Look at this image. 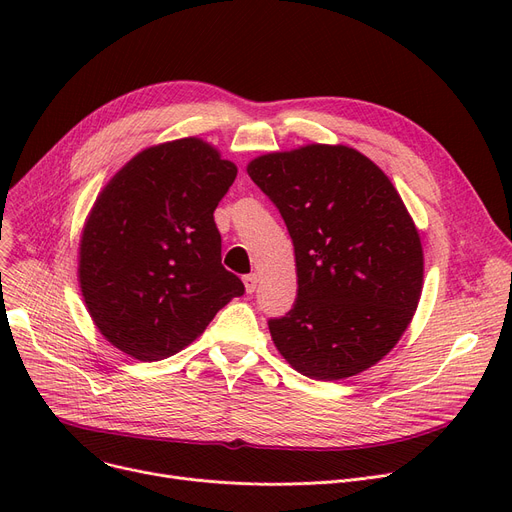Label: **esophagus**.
<instances>
[{
  "label": "esophagus",
  "mask_w": 512,
  "mask_h": 512,
  "mask_svg": "<svg viewBox=\"0 0 512 512\" xmlns=\"http://www.w3.org/2000/svg\"><path fill=\"white\" fill-rule=\"evenodd\" d=\"M257 282H259L257 274H249V276L242 278V284H245V290H247L249 294H253V292H255V288H257Z\"/></svg>",
  "instance_id": "1"
}]
</instances>
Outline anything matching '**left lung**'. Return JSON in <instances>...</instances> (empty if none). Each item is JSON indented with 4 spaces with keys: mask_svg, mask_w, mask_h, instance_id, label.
<instances>
[{
    "mask_svg": "<svg viewBox=\"0 0 512 512\" xmlns=\"http://www.w3.org/2000/svg\"><path fill=\"white\" fill-rule=\"evenodd\" d=\"M280 209L297 261V301L270 334L286 363L319 382L382 361L423 290L419 230L390 178L346 145L311 143L249 161Z\"/></svg>",
    "mask_w": 512,
    "mask_h": 512,
    "instance_id": "left-lung-1",
    "label": "left lung"
}]
</instances>
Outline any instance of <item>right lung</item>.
<instances>
[{"label": "right lung", "mask_w": 512, "mask_h": 512, "mask_svg": "<svg viewBox=\"0 0 512 512\" xmlns=\"http://www.w3.org/2000/svg\"><path fill=\"white\" fill-rule=\"evenodd\" d=\"M238 168L184 137L139 151L97 195L78 245V284L99 334L145 363L197 340L245 292L222 265L213 211Z\"/></svg>", "instance_id": "right-lung-1"}]
</instances>
